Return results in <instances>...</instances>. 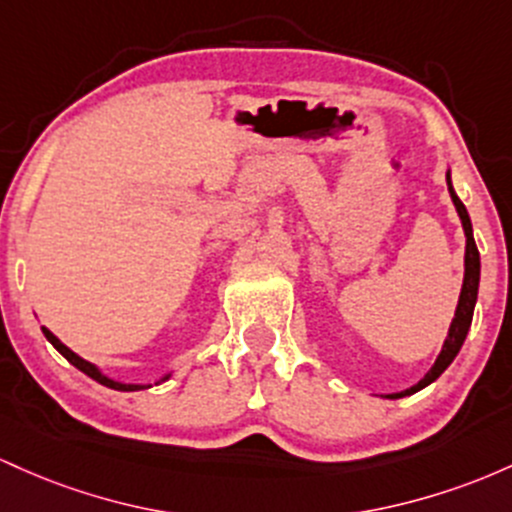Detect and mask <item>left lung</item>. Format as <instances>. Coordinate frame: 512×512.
I'll use <instances>...</instances> for the list:
<instances>
[{
    "label": "left lung",
    "instance_id": "1",
    "mask_svg": "<svg viewBox=\"0 0 512 512\" xmlns=\"http://www.w3.org/2000/svg\"><path fill=\"white\" fill-rule=\"evenodd\" d=\"M447 188H450L452 203H455L457 215H459V220H462V227H464V237H467V254H464V283H462V292H459L457 312H455V319H452V324H450V333H447V338H445V346H442L438 360H435V365L430 367L428 375L423 377V380L418 384H413L411 389H406V392H399V394H392L389 399H399V396L413 394V392H418V389L428 387L430 382L438 380L442 372L447 370V365L455 360L459 348H462L464 338H467L469 326H472L476 292H479V275H481L479 249H476V244H474L472 220H469V212H467V208H464L462 200L457 198L455 188H452V183H450V171H447Z\"/></svg>",
    "mask_w": 512,
    "mask_h": 512
}]
</instances>
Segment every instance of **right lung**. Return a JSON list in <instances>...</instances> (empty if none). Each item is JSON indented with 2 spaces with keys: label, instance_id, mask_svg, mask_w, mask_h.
<instances>
[{
  "label": "right lung",
  "instance_id": "1",
  "mask_svg": "<svg viewBox=\"0 0 512 512\" xmlns=\"http://www.w3.org/2000/svg\"><path fill=\"white\" fill-rule=\"evenodd\" d=\"M43 333H45V338H48V341L53 343V346H55L57 350H60V353L65 355V358L70 360V363H72L74 367H77V370H82L84 375H89L91 380H96V382H99V384H103V387L118 389V392H135V389H145V384H123V382H116V380H111V377L101 375V372L96 370L94 365H91V363H86V360H84V358H79L77 353H72V350L67 348L65 343L60 341V338L53 336V333H50L48 329H43ZM164 380H166V377H164ZM147 387H149V384H147Z\"/></svg>",
  "mask_w": 512,
  "mask_h": 512
}]
</instances>
